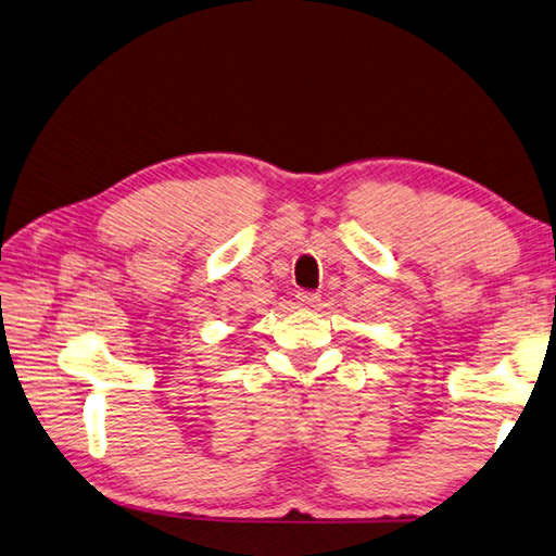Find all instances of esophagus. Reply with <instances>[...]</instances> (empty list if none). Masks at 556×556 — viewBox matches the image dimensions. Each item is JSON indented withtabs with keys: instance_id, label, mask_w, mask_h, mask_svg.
<instances>
[{
	"instance_id": "obj_1",
	"label": "esophagus",
	"mask_w": 556,
	"mask_h": 556,
	"mask_svg": "<svg viewBox=\"0 0 556 556\" xmlns=\"http://www.w3.org/2000/svg\"><path fill=\"white\" fill-rule=\"evenodd\" d=\"M296 301H299V306H304V308H316L320 304V296L316 294V291H296Z\"/></svg>"
}]
</instances>
